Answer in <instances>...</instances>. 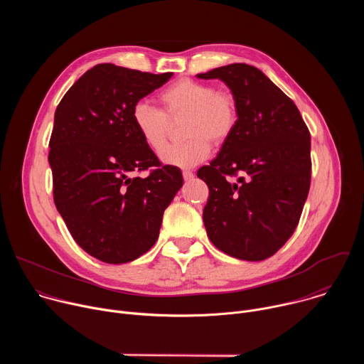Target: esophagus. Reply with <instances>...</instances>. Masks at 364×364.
I'll use <instances>...</instances> for the list:
<instances>
[{
    "mask_svg": "<svg viewBox=\"0 0 364 364\" xmlns=\"http://www.w3.org/2000/svg\"><path fill=\"white\" fill-rule=\"evenodd\" d=\"M194 177V174H193V171H190V170H183V178L186 180V181H188V180H191Z\"/></svg>",
    "mask_w": 364,
    "mask_h": 364,
    "instance_id": "34e87169",
    "label": "esophagus"
}]
</instances>
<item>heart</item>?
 Returning <instances> with one entry per match:
<instances>
[{"instance_id":"1","label":"heart","mask_w":364,"mask_h":364,"mask_svg":"<svg viewBox=\"0 0 364 364\" xmlns=\"http://www.w3.org/2000/svg\"><path fill=\"white\" fill-rule=\"evenodd\" d=\"M159 100L163 111L146 100H138L131 118L142 141L151 149L160 151L166 140L169 120L186 115L183 133L188 139L162 147L160 152V160L167 166L186 168L200 164L210 155L212 142L225 144L237 125L236 97L230 92L218 90L212 83L178 79L160 92Z\"/></svg>"}]
</instances>
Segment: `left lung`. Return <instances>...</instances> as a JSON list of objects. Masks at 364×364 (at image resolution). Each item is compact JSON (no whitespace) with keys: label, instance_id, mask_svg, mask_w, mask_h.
<instances>
[{"label":"left lung","instance_id":"8db88e82","mask_svg":"<svg viewBox=\"0 0 364 364\" xmlns=\"http://www.w3.org/2000/svg\"><path fill=\"white\" fill-rule=\"evenodd\" d=\"M197 77L223 80L239 111L218 157L197 171L209 187L207 236L229 256L264 261L298 226L311 183L309 131L295 103L253 66L233 63Z\"/></svg>","mask_w":364,"mask_h":364}]
</instances>
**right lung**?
<instances>
[{
	"mask_svg": "<svg viewBox=\"0 0 364 364\" xmlns=\"http://www.w3.org/2000/svg\"><path fill=\"white\" fill-rule=\"evenodd\" d=\"M173 73L96 65L58 105L48 142L53 198L76 243L107 264H127L159 239L164 210L183 186L132 124V107ZM151 166L146 178L136 173Z\"/></svg>",
	"mask_w": 364,
	"mask_h": 364,
	"instance_id": "add662e5",
	"label": "right lung"
}]
</instances>
